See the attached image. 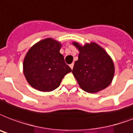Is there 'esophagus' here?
Here are the masks:
<instances>
[{
    "instance_id": "esophagus-1",
    "label": "esophagus",
    "mask_w": 133,
    "mask_h": 133,
    "mask_svg": "<svg viewBox=\"0 0 133 133\" xmlns=\"http://www.w3.org/2000/svg\"><path fill=\"white\" fill-rule=\"evenodd\" d=\"M70 67L71 68V69H72L73 68V67H74V63H71L70 65Z\"/></svg>"
}]
</instances>
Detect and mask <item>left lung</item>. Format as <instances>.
Here are the masks:
<instances>
[{
	"instance_id": "8db88e82",
	"label": "left lung",
	"mask_w": 133,
	"mask_h": 133,
	"mask_svg": "<svg viewBox=\"0 0 133 133\" xmlns=\"http://www.w3.org/2000/svg\"><path fill=\"white\" fill-rule=\"evenodd\" d=\"M73 44L79 51L72 69L79 87L91 94L108 87L114 77V66L107 52L94 42L84 46L77 42Z\"/></svg>"
}]
</instances>
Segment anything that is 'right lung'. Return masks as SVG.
<instances>
[{
  "label": "right lung",
  "instance_id": "obj_1",
  "mask_svg": "<svg viewBox=\"0 0 133 133\" xmlns=\"http://www.w3.org/2000/svg\"><path fill=\"white\" fill-rule=\"evenodd\" d=\"M61 44L51 38H46L33 45L24 61V73L27 82L40 91L57 89L64 76L72 69L65 63L59 52Z\"/></svg>",
  "mask_w": 133,
  "mask_h": 133
}]
</instances>
